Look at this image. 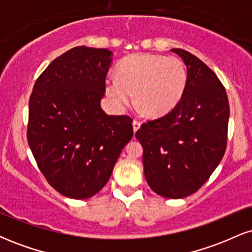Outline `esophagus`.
<instances>
[{
    "instance_id": "1",
    "label": "esophagus",
    "mask_w": 252,
    "mask_h": 252,
    "mask_svg": "<svg viewBox=\"0 0 252 252\" xmlns=\"http://www.w3.org/2000/svg\"><path fill=\"white\" fill-rule=\"evenodd\" d=\"M140 126H141V122H138V121L134 120V122H132V128H134V132L137 131V130L140 129Z\"/></svg>"
}]
</instances>
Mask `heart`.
Instances as JSON below:
<instances>
[{
    "label": "heart",
    "instance_id": "b5f03b06",
    "mask_svg": "<svg viewBox=\"0 0 252 252\" xmlns=\"http://www.w3.org/2000/svg\"><path fill=\"white\" fill-rule=\"evenodd\" d=\"M187 72L175 57L132 54L120 63L117 76L106 78L105 90L118 108L136 105L149 116H162L174 109L184 96Z\"/></svg>",
    "mask_w": 252,
    "mask_h": 252
}]
</instances>
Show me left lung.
<instances>
[{
  "label": "left lung",
  "instance_id": "8db88e82",
  "mask_svg": "<svg viewBox=\"0 0 252 252\" xmlns=\"http://www.w3.org/2000/svg\"><path fill=\"white\" fill-rule=\"evenodd\" d=\"M172 52L187 67L184 96L168 114L143 123L135 136L143 147L150 189L180 199L200 189L221 161L230 106L225 88L206 63L181 48Z\"/></svg>",
  "mask_w": 252,
  "mask_h": 252
}]
</instances>
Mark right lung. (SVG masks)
Instances as JSON below:
<instances>
[{
    "mask_svg": "<svg viewBox=\"0 0 252 252\" xmlns=\"http://www.w3.org/2000/svg\"><path fill=\"white\" fill-rule=\"evenodd\" d=\"M111 54L85 46L65 52L40 74L30 98V148L48 184L72 199L105 186L134 135L131 117L100 108Z\"/></svg>",
    "mask_w": 252,
    "mask_h": 252,
    "instance_id": "obj_1",
    "label": "right lung"
}]
</instances>
